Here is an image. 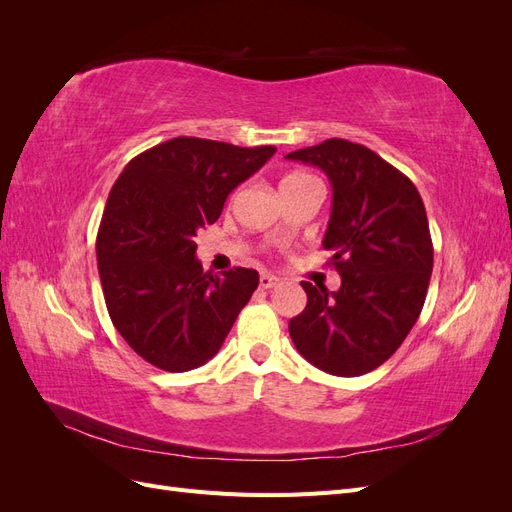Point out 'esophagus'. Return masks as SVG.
<instances>
[{
    "label": "esophagus",
    "instance_id": "34e87169",
    "mask_svg": "<svg viewBox=\"0 0 512 512\" xmlns=\"http://www.w3.org/2000/svg\"><path fill=\"white\" fill-rule=\"evenodd\" d=\"M277 284H280V277H275V275H271V273H262V275H260V288L269 290V288H273V286H277Z\"/></svg>",
    "mask_w": 512,
    "mask_h": 512
}]
</instances>
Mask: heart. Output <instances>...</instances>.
<instances>
[{"label":"heart","instance_id":"b5f03b06","mask_svg":"<svg viewBox=\"0 0 512 512\" xmlns=\"http://www.w3.org/2000/svg\"><path fill=\"white\" fill-rule=\"evenodd\" d=\"M305 179H314V177H312V175H307V173H292V175L284 177V181H282V188H286V185H290V183L305 181Z\"/></svg>","mask_w":512,"mask_h":512}]
</instances>
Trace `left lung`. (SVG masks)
<instances>
[{
  "label": "left lung",
  "mask_w": 512,
  "mask_h": 512,
  "mask_svg": "<svg viewBox=\"0 0 512 512\" xmlns=\"http://www.w3.org/2000/svg\"><path fill=\"white\" fill-rule=\"evenodd\" d=\"M288 160L327 173L333 209L324 250L342 286L301 282L307 305L288 322L294 346L333 376L380 367L421 316L433 269V245L416 185L365 145L329 138Z\"/></svg>",
  "instance_id": "obj_1"
}]
</instances>
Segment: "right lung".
Returning a JSON list of instances; mask_svg holds the SVG:
<instances>
[{
	"label": "right lung",
	"instance_id": "add662e5",
	"mask_svg": "<svg viewBox=\"0 0 512 512\" xmlns=\"http://www.w3.org/2000/svg\"><path fill=\"white\" fill-rule=\"evenodd\" d=\"M277 149L177 136L128 162L96 237L108 316L128 346L164 371H190L222 348L258 288L254 269L203 271L194 237Z\"/></svg>",
	"mask_w": 512,
	"mask_h": 512
}]
</instances>
